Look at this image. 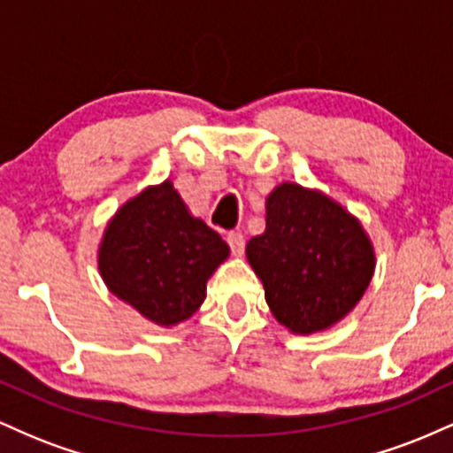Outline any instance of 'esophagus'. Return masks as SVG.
<instances>
[{"label": "esophagus", "mask_w": 453, "mask_h": 453, "mask_svg": "<svg viewBox=\"0 0 453 453\" xmlns=\"http://www.w3.org/2000/svg\"><path fill=\"white\" fill-rule=\"evenodd\" d=\"M227 244H230L234 256H242V253H244V236L241 232L227 234Z\"/></svg>", "instance_id": "1"}]
</instances>
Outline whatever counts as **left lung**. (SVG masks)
Wrapping results in <instances>:
<instances>
[{
	"instance_id": "obj_1",
	"label": "left lung",
	"mask_w": 453,
	"mask_h": 453,
	"mask_svg": "<svg viewBox=\"0 0 453 453\" xmlns=\"http://www.w3.org/2000/svg\"><path fill=\"white\" fill-rule=\"evenodd\" d=\"M273 315L296 334L326 330L360 303L375 253L360 221L319 191L279 185L266 200V232L247 242Z\"/></svg>"
}]
</instances>
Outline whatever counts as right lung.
<instances>
[{"instance_id":"add662e5","label":"right lung","mask_w":453,"mask_h":453,"mask_svg":"<svg viewBox=\"0 0 453 453\" xmlns=\"http://www.w3.org/2000/svg\"><path fill=\"white\" fill-rule=\"evenodd\" d=\"M230 247L189 215L170 180L119 209L100 244V273L117 298L147 319L174 326L200 309L206 280Z\"/></svg>"}]
</instances>
